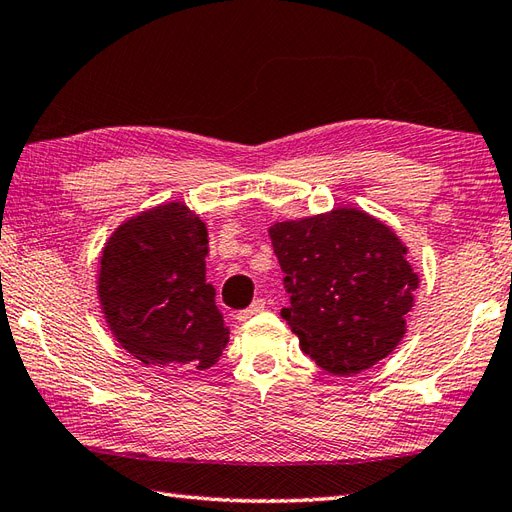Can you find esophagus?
<instances>
[{"label":"esophagus","mask_w":512,"mask_h":512,"mask_svg":"<svg viewBox=\"0 0 512 512\" xmlns=\"http://www.w3.org/2000/svg\"><path fill=\"white\" fill-rule=\"evenodd\" d=\"M265 306H267V302H265L263 298H258V300H254L252 304H249L247 309L238 311V313H236V320H238V322H247V320H252L254 315H258L260 311H265Z\"/></svg>","instance_id":"34e87169"}]
</instances>
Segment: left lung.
<instances>
[{
  "instance_id": "1",
  "label": "left lung",
  "mask_w": 512,
  "mask_h": 512,
  "mask_svg": "<svg viewBox=\"0 0 512 512\" xmlns=\"http://www.w3.org/2000/svg\"><path fill=\"white\" fill-rule=\"evenodd\" d=\"M269 236L291 293L280 315L306 355L333 374L388 357L405 335L418 289L401 238L357 208L282 221Z\"/></svg>"
}]
</instances>
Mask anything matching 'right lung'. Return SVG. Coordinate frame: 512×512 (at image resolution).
Returning <instances> with one entry per match:
<instances>
[{
	"label": "right lung",
	"instance_id": "right-lung-1",
	"mask_svg": "<svg viewBox=\"0 0 512 512\" xmlns=\"http://www.w3.org/2000/svg\"><path fill=\"white\" fill-rule=\"evenodd\" d=\"M206 256V223L181 201L124 221L102 249V313L146 366L206 370L223 355L230 331L206 282Z\"/></svg>",
	"mask_w": 512,
	"mask_h": 512
}]
</instances>
